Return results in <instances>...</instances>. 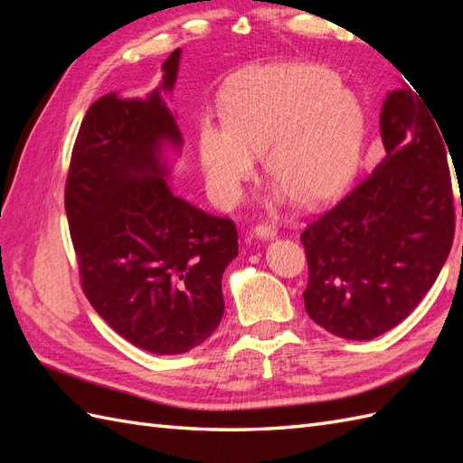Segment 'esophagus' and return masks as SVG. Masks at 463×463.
Returning a JSON list of instances; mask_svg holds the SVG:
<instances>
[{"mask_svg": "<svg viewBox=\"0 0 463 463\" xmlns=\"http://www.w3.org/2000/svg\"><path fill=\"white\" fill-rule=\"evenodd\" d=\"M278 230L276 226H272V223H259V226L255 228V235L260 237V240H272V237H276Z\"/></svg>", "mask_w": 463, "mask_h": 463, "instance_id": "esophagus-1", "label": "esophagus"}]
</instances>
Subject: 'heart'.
Returning <instances> with one entry per match:
<instances>
[{
  "instance_id": "b5f03b06",
  "label": "heart",
  "mask_w": 463,
  "mask_h": 463,
  "mask_svg": "<svg viewBox=\"0 0 463 463\" xmlns=\"http://www.w3.org/2000/svg\"><path fill=\"white\" fill-rule=\"evenodd\" d=\"M222 116L199 129L201 165L222 204L241 199L266 148L286 189L307 204L325 203L354 174L365 135L357 98L318 65L249 69L223 90Z\"/></svg>"
}]
</instances>
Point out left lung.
Masks as SVG:
<instances>
[{"mask_svg":"<svg viewBox=\"0 0 463 463\" xmlns=\"http://www.w3.org/2000/svg\"><path fill=\"white\" fill-rule=\"evenodd\" d=\"M437 127L421 94L392 90L381 111L384 160L301 233L309 264L305 311L330 334L376 338L400 325L439 278L456 213Z\"/></svg>","mask_w":463,"mask_h":463,"instance_id":"8db88e82","label":"left lung"}]
</instances>
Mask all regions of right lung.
<instances>
[{"label": "right lung", "instance_id": "right-lung-1", "mask_svg": "<svg viewBox=\"0 0 463 463\" xmlns=\"http://www.w3.org/2000/svg\"><path fill=\"white\" fill-rule=\"evenodd\" d=\"M181 50L146 98L114 92L89 108L65 181V213L80 288L133 345L177 355L203 344L223 315L222 274L237 257L230 218L174 194L162 143L181 146L162 90L175 85Z\"/></svg>", "mask_w": 463, "mask_h": 463}]
</instances>
